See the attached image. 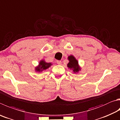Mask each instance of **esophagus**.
Wrapping results in <instances>:
<instances>
[{
	"label": "esophagus",
	"instance_id": "esophagus-1",
	"mask_svg": "<svg viewBox=\"0 0 120 120\" xmlns=\"http://www.w3.org/2000/svg\"><path fill=\"white\" fill-rule=\"evenodd\" d=\"M56 63H57L58 64H61V61L60 60H57L56 61Z\"/></svg>",
	"mask_w": 120,
	"mask_h": 120
}]
</instances>
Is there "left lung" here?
<instances>
[{
  "label": "left lung",
  "mask_w": 120,
  "mask_h": 120,
  "mask_svg": "<svg viewBox=\"0 0 120 120\" xmlns=\"http://www.w3.org/2000/svg\"><path fill=\"white\" fill-rule=\"evenodd\" d=\"M68 59L69 61L67 64V67L69 69L72 70L75 73H78L81 70V68L78 64V60L76 59L75 56L72 55H70L68 56Z\"/></svg>",
  "instance_id": "left-lung-1"
}]
</instances>
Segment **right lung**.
I'll return each mask as SVG.
<instances>
[{
    "mask_svg": "<svg viewBox=\"0 0 120 120\" xmlns=\"http://www.w3.org/2000/svg\"><path fill=\"white\" fill-rule=\"evenodd\" d=\"M52 65V64L51 63H48L45 62L44 60H41L39 62L38 66L35 68V71L38 72H40L48 69Z\"/></svg>",
    "mask_w": 120,
    "mask_h": 120,
    "instance_id": "obj_1",
    "label": "right lung"
}]
</instances>
